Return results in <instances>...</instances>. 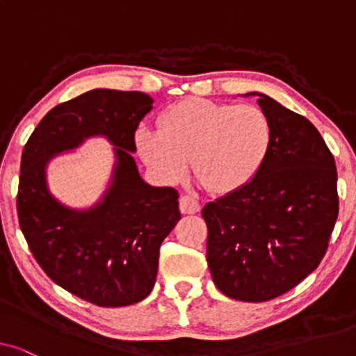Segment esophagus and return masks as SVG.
Segmentation results:
<instances>
[{"label": "esophagus", "mask_w": 356, "mask_h": 356, "mask_svg": "<svg viewBox=\"0 0 356 356\" xmlns=\"http://www.w3.org/2000/svg\"><path fill=\"white\" fill-rule=\"evenodd\" d=\"M179 211L181 213H196L201 211V204L191 196H181L179 197Z\"/></svg>", "instance_id": "esophagus-1"}]
</instances>
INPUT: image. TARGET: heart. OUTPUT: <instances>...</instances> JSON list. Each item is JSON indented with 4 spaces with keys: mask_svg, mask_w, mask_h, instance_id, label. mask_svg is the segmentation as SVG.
<instances>
[{
    "mask_svg": "<svg viewBox=\"0 0 356 356\" xmlns=\"http://www.w3.org/2000/svg\"><path fill=\"white\" fill-rule=\"evenodd\" d=\"M272 143L264 111L209 99L181 100L163 111L160 129L140 128L136 145L144 163L163 181L193 172L213 194H230L256 177Z\"/></svg>",
    "mask_w": 356,
    "mask_h": 356,
    "instance_id": "heart-1",
    "label": "heart"
}]
</instances>
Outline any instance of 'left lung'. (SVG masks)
Wrapping results in <instances>:
<instances>
[{
  "instance_id": "8db88e82",
  "label": "left lung",
  "mask_w": 356,
  "mask_h": 356,
  "mask_svg": "<svg viewBox=\"0 0 356 356\" xmlns=\"http://www.w3.org/2000/svg\"><path fill=\"white\" fill-rule=\"evenodd\" d=\"M248 95L259 97L269 118V154L245 188L206 204L202 217L213 284L261 303L298 285L324 257L339 216L337 170L309 120L269 95Z\"/></svg>"
}]
</instances>
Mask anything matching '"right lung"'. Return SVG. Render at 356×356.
Masks as SVG:
<instances>
[{
    "mask_svg": "<svg viewBox=\"0 0 356 356\" xmlns=\"http://www.w3.org/2000/svg\"><path fill=\"white\" fill-rule=\"evenodd\" d=\"M152 104L143 92L89 90L48 111L22 150L17 216L33 257L61 289L104 308L152 291L160 245L181 218L178 193L145 183L133 157ZM94 135L115 147L109 188L92 208L71 209L47 189L46 167Z\"/></svg>",
    "mask_w": 356,
    "mask_h": 356,
    "instance_id": "right-lung-1",
    "label": "right lung"
}]
</instances>
